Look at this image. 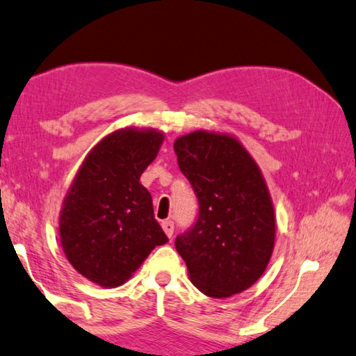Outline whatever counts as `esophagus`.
I'll return each mask as SVG.
<instances>
[{
	"instance_id": "34e87169",
	"label": "esophagus",
	"mask_w": 356,
	"mask_h": 356,
	"mask_svg": "<svg viewBox=\"0 0 356 356\" xmlns=\"http://www.w3.org/2000/svg\"><path fill=\"white\" fill-rule=\"evenodd\" d=\"M173 228H175V225H173L172 220L162 222V229H164L168 238H172V236H173Z\"/></svg>"
}]
</instances>
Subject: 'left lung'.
Listing matches in <instances>:
<instances>
[{
	"mask_svg": "<svg viewBox=\"0 0 356 356\" xmlns=\"http://www.w3.org/2000/svg\"><path fill=\"white\" fill-rule=\"evenodd\" d=\"M198 217L175 239L198 291L232 297L263 275L275 244V213L259 167L233 136L194 131L173 143Z\"/></svg>",
	"mask_w": 356,
	"mask_h": 356,
	"instance_id": "1",
	"label": "left lung"
}]
</instances>
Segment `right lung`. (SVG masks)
Masks as SVG:
<instances>
[{"label": "right lung", "instance_id": "add662e5", "mask_svg": "<svg viewBox=\"0 0 356 356\" xmlns=\"http://www.w3.org/2000/svg\"><path fill=\"white\" fill-rule=\"evenodd\" d=\"M164 140L156 129L124 128L103 137L74 177L59 217L64 253L103 288L123 284L156 245L168 242L139 183Z\"/></svg>", "mask_w": 356, "mask_h": 356}]
</instances>
